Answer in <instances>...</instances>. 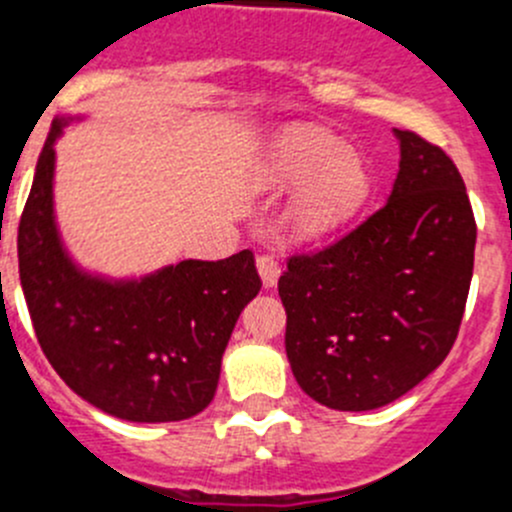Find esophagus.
<instances>
[{
  "label": "esophagus",
  "instance_id": "esophagus-1",
  "mask_svg": "<svg viewBox=\"0 0 512 512\" xmlns=\"http://www.w3.org/2000/svg\"><path fill=\"white\" fill-rule=\"evenodd\" d=\"M257 272H260L262 277V285L275 287L277 277H280V260H277L272 252H262V255L257 257Z\"/></svg>",
  "mask_w": 512,
  "mask_h": 512
}]
</instances>
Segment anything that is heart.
Instances as JSON below:
<instances>
[{"label":"heart","instance_id":"b5f03b06","mask_svg":"<svg viewBox=\"0 0 512 512\" xmlns=\"http://www.w3.org/2000/svg\"><path fill=\"white\" fill-rule=\"evenodd\" d=\"M275 175L307 180L290 207L297 235H325L352 217L365 202L370 180L355 152L312 130L290 132L277 147Z\"/></svg>","mask_w":512,"mask_h":512}]
</instances>
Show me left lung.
<instances>
[{
	"label": "left lung",
	"mask_w": 512,
	"mask_h": 512,
	"mask_svg": "<svg viewBox=\"0 0 512 512\" xmlns=\"http://www.w3.org/2000/svg\"><path fill=\"white\" fill-rule=\"evenodd\" d=\"M400 172L380 210L325 247L292 252L277 280L292 375L332 410H375L448 357L475 257L458 167L418 132L395 130Z\"/></svg>",
	"instance_id": "1"
}]
</instances>
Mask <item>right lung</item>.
Returning a JSON list of instances; mask_svg holds the SVG:
<instances>
[{"mask_svg": "<svg viewBox=\"0 0 512 512\" xmlns=\"http://www.w3.org/2000/svg\"><path fill=\"white\" fill-rule=\"evenodd\" d=\"M52 122L19 220V280L42 352L94 408L132 423L202 413L237 317L260 292L255 255L185 260L142 282L109 285L74 270L52 217Z\"/></svg>", "mask_w": 512, "mask_h": 512, "instance_id": "obj_1", "label": "right lung"}]
</instances>
